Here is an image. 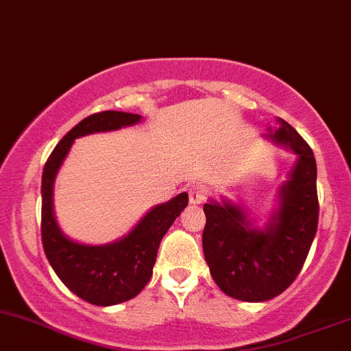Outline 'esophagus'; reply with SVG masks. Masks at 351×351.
I'll list each match as a JSON object with an SVG mask.
<instances>
[{
    "label": "esophagus",
    "instance_id": "1",
    "mask_svg": "<svg viewBox=\"0 0 351 351\" xmlns=\"http://www.w3.org/2000/svg\"><path fill=\"white\" fill-rule=\"evenodd\" d=\"M207 194H209V191H207L204 184H194L189 189V199L192 204H202L206 201Z\"/></svg>",
    "mask_w": 351,
    "mask_h": 351
}]
</instances>
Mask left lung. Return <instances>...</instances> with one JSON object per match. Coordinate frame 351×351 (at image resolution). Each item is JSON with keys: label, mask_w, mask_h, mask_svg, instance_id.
<instances>
[{"label": "left lung", "mask_w": 351, "mask_h": 351, "mask_svg": "<svg viewBox=\"0 0 351 351\" xmlns=\"http://www.w3.org/2000/svg\"><path fill=\"white\" fill-rule=\"evenodd\" d=\"M276 144L298 156L289 180L280 189V209L265 229L252 228L243 207L224 201L204 204L202 250L210 276L228 296L267 301L289 288L303 267L318 228L316 160L298 132L278 119Z\"/></svg>", "instance_id": "1"}]
</instances>
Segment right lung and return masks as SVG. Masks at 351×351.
Instances as JSON below:
<instances>
[{"label":"right lung","mask_w":351,"mask_h":351,"mask_svg":"<svg viewBox=\"0 0 351 351\" xmlns=\"http://www.w3.org/2000/svg\"><path fill=\"white\" fill-rule=\"evenodd\" d=\"M142 117L105 110L82 120L48 157L41 177V241L48 261L63 285L82 300L97 306L129 301L137 296L152 276L157 250L165 232L189 202L187 192L149 210L122 239L101 246L71 241L58 228L53 214V182L69 156L75 138L95 132L119 130L135 125Z\"/></svg>","instance_id":"right-lung-1"}]
</instances>
